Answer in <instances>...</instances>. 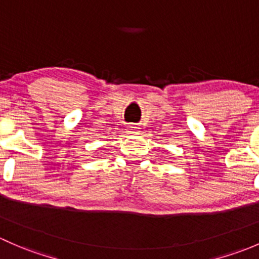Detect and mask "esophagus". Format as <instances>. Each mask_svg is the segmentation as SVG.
<instances>
[{
    "label": "esophagus",
    "instance_id": "esophagus-1",
    "mask_svg": "<svg viewBox=\"0 0 259 259\" xmlns=\"http://www.w3.org/2000/svg\"><path fill=\"white\" fill-rule=\"evenodd\" d=\"M137 131H138L137 127H135V126H130V127H128V130H127V132H128V133H137Z\"/></svg>",
    "mask_w": 259,
    "mask_h": 259
}]
</instances>
